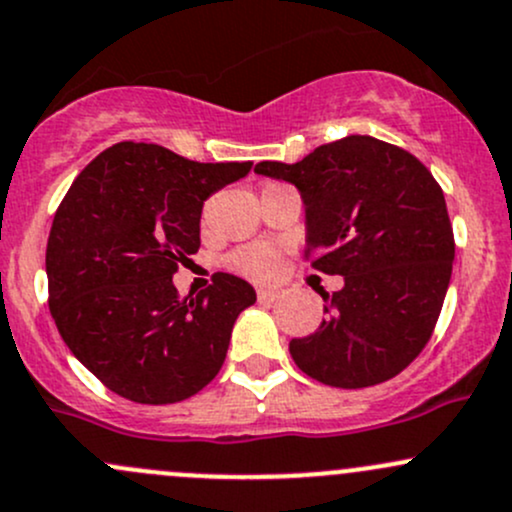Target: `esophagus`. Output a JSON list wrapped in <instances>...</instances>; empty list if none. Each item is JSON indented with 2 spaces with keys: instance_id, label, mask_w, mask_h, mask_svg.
Wrapping results in <instances>:
<instances>
[{
  "instance_id": "1",
  "label": "esophagus",
  "mask_w": 512,
  "mask_h": 512,
  "mask_svg": "<svg viewBox=\"0 0 512 512\" xmlns=\"http://www.w3.org/2000/svg\"><path fill=\"white\" fill-rule=\"evenodd\" d=\"M278 298H280L278 290H268V288H261V290H258V300H261V302H268V305H271V302H276Z\"/></svg>"
}]
</instances>
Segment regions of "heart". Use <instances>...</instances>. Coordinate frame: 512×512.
Listing matches in <instances>:
<instances>
[{"mask_svg":"<svg viewBox=\"0 0 512 512\" xmlns=\"http://www.w3.org/2000/svg\"><path fill=\"white\" fill-rule=\"evenodd\" d=\"M229 266L246 278L266 280L278 271V251L271 244L241 246L229 256Z\"/></svg>","mask_w":512,"mask_h":512,"instance_id":"obj_1","label":"heart"}]
</instances>
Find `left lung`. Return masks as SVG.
<instances>
[{
    "label": "left lung",
    "mask_w": 512,
    "mask_h": 512,
    "mask_svg": "<svg viewBox=\"0 0 512 512\" xmlns=\"http://www.w3.org/2000/svg\"><path fill=\"white\" fill-rule=\"evenodd\" d=\"M305 202V258L344 288L322 295L320 329L290 356L324 386L368 388L398 376L430 342L454 263L444 192L405 148L373 136L317 146L298 163L261 161Z\"/></svg>",
    "instance_id": "8db88e82"
}]
</instances>
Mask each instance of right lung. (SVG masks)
I'll use <instances>...</instances> for the list:
<instances>
[{
	"instance_id": "right-lung-1",
	"label": "right lung",
	"mask_w": 512,
	"mask_h": 512,
	"mask_svg": "<svg viewBox=\"0 0 512 512\" xmlns=\"http://www.w3.org/2000/svg\"><path fill=\"white\" fill-rule=\"evenodd\" d=\"M251 166L122 141L65 192L46 246L48 307L80 364L122 398L178 403L222 368L256 290L214 273L210 288L180 300L173 273L200 249L207 197Z\"/></svg>"
}]
</instances>
